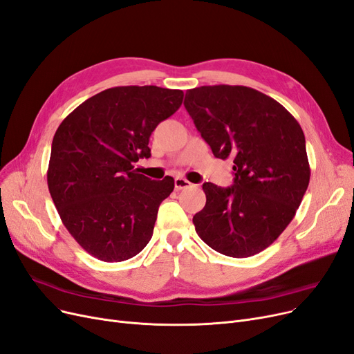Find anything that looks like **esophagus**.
Wrapping results in <instances>:
<instances>
[{
	"label": "esophagus",
	"mask_w": 354,
	"mask_h": 354,
	"mask_svg": "<svg viewBox=\"0 0 354 354\" xmlns=\"http://www.w3.org/2000/svg\"><path fill=\"white\" fill-rule=\"evenodd\" d=\"M190 186H192V183L189 180L183 178V177H176V180H174L176 190H183V189H187Z\"/></svg>",
	"instance_id": "esophagus-1"
}]
</instances>
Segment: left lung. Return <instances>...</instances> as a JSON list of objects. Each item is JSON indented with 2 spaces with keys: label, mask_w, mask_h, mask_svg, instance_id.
<instances>
[{
  "label": "left lung",
  "mask_w": 354,
  "mask_h": 354,
  "mask_svg": "<svg viewBox=\"0 0 354 354\" xmlns=\"http://www.w3.org/2000/svg\"><path fill=\"white\" fill-rule=\"evenodd\" d=\"M185 107L216 158L234 161V185L205 183L197 235L228 257H251L286 230L309 185L305 135L290 113L244 86L187 90Z\"/></svg>",
  "instance_id": "1"
}]
</instances>
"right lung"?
Listing matches in <instances>:
<instances>
[{"label":"right lung","mask_w":354,"mask_h":354,"mask_svg":"<svg viewBox=\"0 0 354 354\" xmlns=\"http://www.w3.org/2000/svg\"><path fill=\"white\" fill-rule=\"evenodd\" d=\"M181 90L113 87L80 104L52 140L48 187L68 232L93 257L118 263L142 251L174 178L151 180L149 136L178 110Z\"/></svg>","instance_id":"add662e5"}]
</instances>
